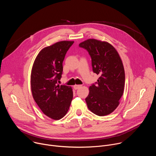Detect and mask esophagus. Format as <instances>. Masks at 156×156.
I'll list each match as a JSON object with an SVG mask.
<instances>
[{"instance_id": "esophagus-1", "label": "esophagus", "mask_w": 156, "mask_h": 156, "mask_svg": "<svg viewBox=\"0 0 156 156\" xmlns=\"http://www.w3.org/2000/svg\"><path fill=\"white\" fill-rule=\"evenodd\" d=\"M81 87V85H76V84L74 85V86H73L75 90H78V89H79Z\"/></svg>"}]
</instances>
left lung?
<instances>
[{
	"label": "left lung",
	"instance_id": "1",
	"mask_svg": "<svg viewBox=\"0 0 156 156\" xmlns=\"http://www.w3.org/2000/svg\"><path fill=\"white\" fill-rule=\"evenodd\" d=\"M91 58L94 73L99 75L98 81L90 87L85 99L88 108L99 116L112 113L119 105L125 86V71L115 49L107 42L87 39L79 44Z\"/></svg>",
	"mask_w": 156,
	"mask_h": 156
}]
</instances>
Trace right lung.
Instances as JSON below:
<instances>
[{
    "label": "right lung",
    "instance_id": "obj_1",
    "mask_svg": "<svg viewBox=\"0 0 156 156\" xmlns=\"http://www.w3.org/2000/svg\"><path fill=\"white\" fill-rule=\"evenodd\" d=\"M74 41H63L42 49L36 57L31 71L33 97L48 117L60 120L67 113L72 100L71 87L59 85L63 61Z\"/></svg>",
    "mask_w": 156,
    "mask_h": 156
}]
</instances>
